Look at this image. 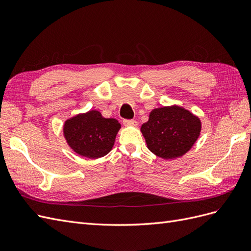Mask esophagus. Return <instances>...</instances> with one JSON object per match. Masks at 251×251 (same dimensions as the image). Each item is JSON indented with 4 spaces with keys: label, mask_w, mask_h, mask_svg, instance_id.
I'll list each match as a JSON object with an SVG mask.
<instances>
[{
    "label": "esophagus",
    "mask_w": 251,
    "mask_h": 251,
    "mask_svg": "<svg viewBox=\"0 0 251 251\" xmlns=\"http://www.w3.org/2000/svg\"><path fill=\"white\" fill-rule=\"evenodd\" d=\"M124 125L126 126H137L138 123L136 120H124Z\"/></svg>",
    "instance_id": "obj_1"
}]
</instances>
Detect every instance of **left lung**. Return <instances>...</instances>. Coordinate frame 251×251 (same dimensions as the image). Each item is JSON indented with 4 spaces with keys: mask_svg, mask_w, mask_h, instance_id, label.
<instances>
[{
    "mask_svg": "<svg viewBox=\"0 0 251 251\" xmlns=\"http://www.w3.org/2000/svg\"><path fill=\"white\" fill-rule=\"evenodd\" d=\"M201 120L177 104L151 110L140 131L148 149L165 160L185 155L199 138Z\"/></svg>",
    "mask_w": 251,
    "mask_h": 251,
    "instance_id": "8db88e82",
    "label": "left lung"
}]
</instances>
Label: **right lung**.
<instances>
[{
	"mask_svg": "<svg viewBox=\"0 0 251 251\" xmlns=\"http://www.w3.org/2000/svg\"><path fill=\"white\" fill-rule=\"evenodd\" d=\"M120 127L118 120L104 118L100 111L90 110L66 119L63 134L74 153L98 159L112 151Z\"/></svg>",
	"mask_w": 251,
	"mask_h": 251,
	"instance_id": "obj_1",
	"label": "right lung"
}]
</instances>
